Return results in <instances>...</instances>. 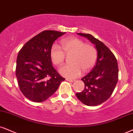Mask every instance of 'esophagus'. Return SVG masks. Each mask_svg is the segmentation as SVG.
Here are the masks:
<instances>
[{"label":"esophagus","instance_id":"34e87169","mask_svg":"<svg viewBox=\"0 0 133 133\" xmlns=\"http://www.w3.org/2000/svg\"><path fill=\"white\" fill-rule=\"evenodd\" d=\"M66 81H69V82H74L75 80H73V79H66Z\"/></svg>","mask_w":133,"mask_h":133}]
</instances>
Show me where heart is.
Wrapping results in <instances>:
<instances>
[{"label":"heart","mask_w":133,"mask_h":133,"mask_svg":"<svg viewBox=\"0 0 133 133\" xmlns=\"http://www.w3.org/2000/svg\"><path fill=\"white\" fill-rule=\"evenodd\" d=\"M63 50L59 46L53 44L50 49L51 61L59 66L64 62L65 54L72 53L71 61L72 64L65 65L59 69V72L65 77L74 79L84 71L87 72L95 65L97 58V49L90 44H85L82 39L76 37L64 38L61 41Z\"/></svg>","instance_id":"b5f03b06"}]
</instances>
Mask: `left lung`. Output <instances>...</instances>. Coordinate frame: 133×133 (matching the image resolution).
I'll return each instance as SVG.
<instances>
[{
	"mask_svg": "<svg viewBox=\"0 0 133 133\" xmlns=\"http://www.w3.org/2000/svg\"><path fill=\"white\" fill-rule=\"evenodd\" d=\"M77 34L87 38L95 44L97 59L92 71L82 78L84 89L77 93L76 96L87 106H97L107 101L114 91L118 80L117 60L110 49L92 35Z\"/></svg>",
	"mask_w": 133,
	"mask_h": 133,
	"instance_id": "1",
	"label": "left lung"
}]
</instances>
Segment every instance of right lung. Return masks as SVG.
I'll list each match as a JSON object with an SVG mask.
<instances>
[{"label": "right lung", "instance_id": "1", "mask_svg": "<svg viewBox=\"0 0 133 133\" xmlns=\"http://www.w3.org/2000/svg\"><path fill=\"white\" fill-rule=\"evenodd\" d=\"M65 33L45 30L25 44L18 54L15 74L21 92L34 102L47 100L65 80L53 68L50 49Z\"/></svg>", "mask_w": 133, "mask_h": 133}]
</instances>
